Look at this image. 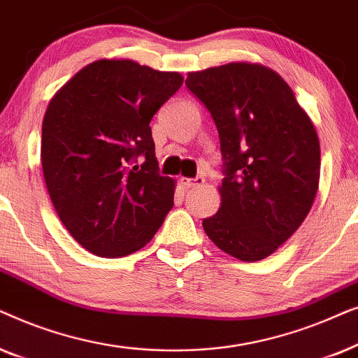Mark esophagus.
Masks as SVG:
<instances>
[{"label":"esophagus","instance_id":"34e87169","mask_svg":"<svg viewBox=\"0 0 358 358\" xmlns=\"http://www.w3.org/2000/svg\"><path fill=\"white\" fill-rule=\"evenodd\" d=\"M180 184H182L185 189L200 187V185H203V184H205V179H203V178H195V179H189V178H180Z\"/></svg>","mask_w":358,"mask_h":358}]
</instances>
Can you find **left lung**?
Wrapping results in <instances>:
<instances>
[{"instance_id":"left-lung-1","label":"left lung","mask_w":358,"mask_h":358,"mask_svg":"<svg viewBox=\"0 0 358 358\" xmlns=\"http://www.w3.org/2000/svg\"><path fill=\"white\" fill-rule=\"evenodd\" d=\"M185 86L217 125L222 207L202 227L229 256L256 262L275 252L310 213L320 184L315 125L285 80L259 63L189 73Z\"/></svg>"}]
</instances>
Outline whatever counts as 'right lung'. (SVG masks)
Returning a JSON list of instances; mask_svg holds the SVG:
<instances>
[{"mask_svg":"<svg viewBox=\"0 0 358 358\" xmlns=\"http://www.w3.org/2000/svg\"><path fill=\"white\" fill-rule=\"evenodd\" d=\"M182 76L134 60H97L52 97L42 124L43 179L58 218L99 257L150 243L174 205L150 122Z\"/></svg>","mask_w":358,"mask_h":358,"instance_id":"1","label":"right lung"}]
</instances>
